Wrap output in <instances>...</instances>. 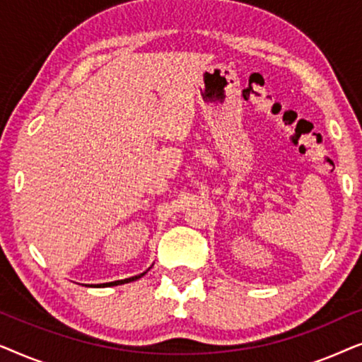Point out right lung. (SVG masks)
Here are the masks:
<instances>
[{"instance_id":"1","label":"right lung","mask_w":362,"mask_h":362,"mask_svg":"<svg viewBox=\"0 0 362 362\" xmlns=\"http://www.w3.org/2000/svg\"><path fill=\"white\" fill-rule=\"evenodd\" d=\"M148 272V270H146ZM146 272H143V274H140V275H135V276H130V279H125V280H117V281H110V284H100V285H90V286H97V288H103V286H115V285H122V284H128V281H133V280H138V279H141L143 275L146 274Z\"/></svg>"}]
</instances>
